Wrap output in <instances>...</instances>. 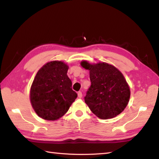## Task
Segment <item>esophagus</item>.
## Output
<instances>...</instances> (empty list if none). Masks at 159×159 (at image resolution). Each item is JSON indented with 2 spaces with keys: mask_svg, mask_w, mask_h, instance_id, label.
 <instances>
[{
  "mask_svg": "<svg viewBox=\"0 0 159 159\" xmlns=\"http://www.w3.org/2000/svg\"><path fill=\"white\" fill-rule=\"evenodd\" d=\"M83 96V94H82V92H78V97L79 98H81Z\"/></svg>",
  "mask_w": 159,
  "mask_h": 159,
  "instance_id": "obj_1",
  "label": "esophagus"
}]
</instances>
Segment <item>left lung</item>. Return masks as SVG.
<instances>
[{
    "mask_svg": "<svg viewBox=\"0 0 159 159\" xmlns=\"http://www.w3.org/2000/svg\"><path fill=\"white\" fill-rule=\"evenodd\" d=\"M89 70L92 85L84 98L90 110L100 119L117 116L124 110L130 92L123 74L116 67L106 63L89 64L81 62Z\"/></svg>",
    "mask_w": 159,
    "mask_h": 159,
    "instance_id": "1",
    "label": "left lung"
}]
</instances>
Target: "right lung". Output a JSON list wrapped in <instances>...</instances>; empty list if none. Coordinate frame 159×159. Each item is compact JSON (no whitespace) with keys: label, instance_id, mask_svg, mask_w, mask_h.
<instances>
[{"label":"right lung","instance_id":"right-lung-1","mask_svg":"<svg viewBox=\"0 0 159 159\" xmlns=\"http://www.w3.org/2000/svg\"><path fill=\"white\" fill-rule=\"evenodd\" d=\"M68 66L55 61L43 66L37 73L30 93L32 107L38 116L56 120L68 111L77 98L67 75Z\"/></svg>","mask_w":159,"mask_h":159}]
</instances>
